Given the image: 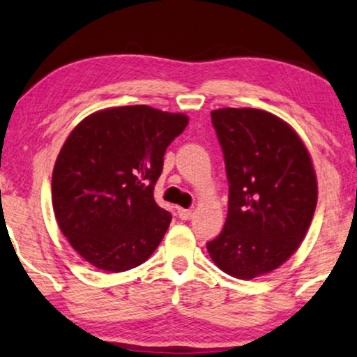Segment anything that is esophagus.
I'll return each instance as SVG.
<instances>
[{
	"instance_id": "1",
	"label": "esophagus",
	"mask_w": 357,
	"mask_h": 357,
	"mask_svg": "<svg viewBox=\"0 0 357 357\" xmlns=\"http://www.w3.org/2000/svg\"><path fill=\"white\" fill-rule=\"evenodd\" d=\"M178 218L183 219V220H188L192 218V211L191 209H183V207H179L178 209Z\"/></svg>"
}]
</instances>
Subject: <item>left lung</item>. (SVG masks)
Masks as SVG:
<instances>
[{
	"label": "left lung",
	"instance_id": "obj_1",
	"mask_svg": "<svg viewBox=\"0 0 357 357\" xmlns=\"http://www.w3.org/2000/svg\"><path fill=\"white\" fill-rule=\"evenodd\" d=\"M211 119L224 153L229 211L207 252L222 272L252 280L285 264L303 242L317 209V174L305 143L278 116L219 108Z\"/></svg>",
	"mask_w": 357,
	"mask_h": 357
}]
</instances>
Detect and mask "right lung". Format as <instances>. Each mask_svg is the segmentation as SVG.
Returning <instances> with one entry per match:
<instances>
[{
  "label": "right lung",
  "instance_id": "right-lung-1",
  "mask_svg": "<svg viewBox=\"0 0 357 357\" xmlns=\"http://www.w3.org/2000/svg\"><path fill=\"white\" fill-rule=\"evenodd\" d=\"M188 116L148 105L107 108L72 130L52 171L59 229L93 267L125 272L150 259L171 214L156 204L166 148Z\"/></svg>",
  "mask_w": 357,
  "mask_h": 357
}]
</instances>
